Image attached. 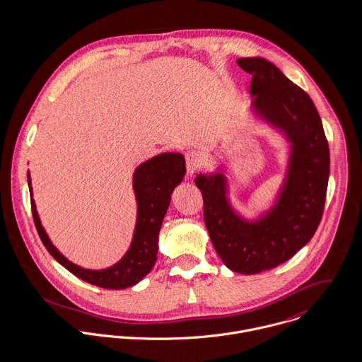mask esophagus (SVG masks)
I'll return each instance as SVG.
<instances>
[{
    "mask_svg": "<svg viewBox=\"0 0 362 362\" xmlns=\"http://www.w3.org/2000/svg\"><path fill=\"white\" fill-rule=\"evenodd\" d=\"M185 165H187V173L188 175H192L201 168V158L195 153H187L185 155Z\"/></svg>",
    "mask_w": 362,
    "mask_h": 362,
    "instance_id": "34e87169",
    "label": "esophagus"
}]
</instances>
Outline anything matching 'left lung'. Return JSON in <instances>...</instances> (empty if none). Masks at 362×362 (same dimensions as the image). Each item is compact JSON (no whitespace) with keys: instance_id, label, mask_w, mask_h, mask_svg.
Here are the masks:
<instances>
[{"instance_id":"1","label":"left lung","mask_w":362,"mask_h":362,"mask_svg":"<svg viewBox=\"0 0 362 362\" xmlns=\"http://www.w3.org/2000/svg\"><path fill=\"white\" fill-rule=\"evenodd\" d=\"M237 62L252 75L254 107L291 142L284 188L267 214L247 221L230 206L223 174H198L195 184L217 255L233 272L255 274L293 258L310 243L323 214L330 155L319 112L300 86L264 58Z\"/></svg>"}]
</instances>
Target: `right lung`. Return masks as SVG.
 Here are the masks:
<instances>
[{
  "label": "right lung",
  "mask_w": 362,
  "mask_h": 362,
  "mask_svg": "<svg viewBox=\"0 0 362 362\" xmlns=\"http://www.w3.org/2000/svg\"><path fill=\"white\" fill-rule=\"evenodd\" d=\"M185 174V160L181 153H161L141 164L134 174V189L138 202V218L132 244L114 266L104 270L82 269L64 258L52 245L40 224L35 201L30 199L32 214L39 237L52 258L76 277L102 288L119 290L141 281L155 266L158 250V231L170 205L171 192ZM30 187V175L28 174Z\"/></svg>",
  "instance_id": "add662e5"
}]
</instances>
